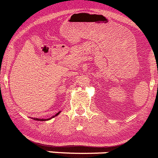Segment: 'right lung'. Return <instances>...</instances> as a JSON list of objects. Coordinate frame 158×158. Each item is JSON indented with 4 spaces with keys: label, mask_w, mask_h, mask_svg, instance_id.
I'll use <instances>...</instances> for the list:
<instances>
[{
    "label": "right lung",
    "mask_w": 158,
    "mask_h": 158,
    "mask_svg": "<svg viewBox=\"0 0 158 158\" xmlns=\"http://www.w3.org/2000/svg\"><path fill=\"white\" fill-rule=\"evenodd\" d=\"M60 112H58V113H57L56 115H55V116H52V117L49 118V119H38V118H34V120H39V121H46V120H50V119H52V118H54V117H55V116H58V115H59V113H60Z\"/></svg>",
    "instance_id": "1"
}]
</instances>
